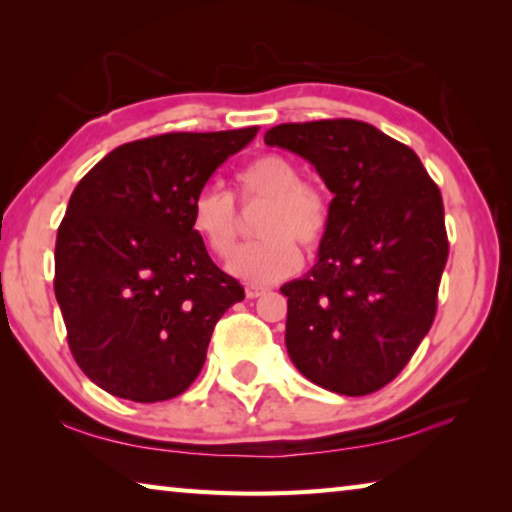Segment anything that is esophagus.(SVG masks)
I'll return each instance as SVG.
<instances>
[{"mask_svg":"<svg viewBox=\"0 0 512 512\" xmlns=\"http://www.w3.org/2000/svg\"><path fill=\"white\" fill-rule=\"evenodd\" d=\"M264 293H266L264 287H255V284H248V287H246V298H250V300L264 296Z\"/></svg>","mask_w":512,"mask_h":512,"instance_id":"1","label":"esophagus"}]
</instances>
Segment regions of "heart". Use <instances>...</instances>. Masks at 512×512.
Segmentation results:
<instances>
[{
  "mask_svg": "<svg viewBox=\"0 0 512 512\" xmlns=\"http://www.w3.org/2000/svg\"><path fill=\"white\" fill-rule=\"evenodd\" d=\"M300 167L287 155L266 153L237 173L244 201H264L255 232L262 239L237 248L228 259V271L250 284H271L291 275L300 264L302 248H316L325 237L329 205L318 187L302 183ZM192 228L216 257L235 246L239 214L232 194L207 185L192 201Z\"/></svg>",
  "mask_w": 512,
  "mask_h": 512,
  "instance_id": "1",
  "label": "heart"
}]
</instances>
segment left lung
Masks as SVG:
<instances>
[{
    "label": "left lung",
    "mask_w": 512,
    "mask_h": 512,
    "mask_svg": "<svg viewBox=\"0 0 512 512\" xmlns=\"http://www.w3.org/2000/svg\"><path fill=\"white\" fill-rule=\"evenodd\" d=\"M264 142L314 164L334 194L318 262L280 289L289 357L325 391L375 393L436 316L449 253L440 189L409 146L366 121L280 124Z\"/></svg>",
    "instance_id": "1"
}]
</instances>
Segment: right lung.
Segmentation results:
<instances>
[{"label":"right lung","instance_id":"1","mask_svg":"<svg viewBox=\"0 0 512 512\" xmlns=\"http://www.w3.org/2000/svg\"><path fill=\"white\" fill-rule=\"evenodd\" d=\"M259 128L128 142L76 185L56 237V300L79 368L103 391L162 402L198 377L244 287L207 255L192 201Z\"/></svg>","mask_w":512,"mask_h":512}]
</instances>
